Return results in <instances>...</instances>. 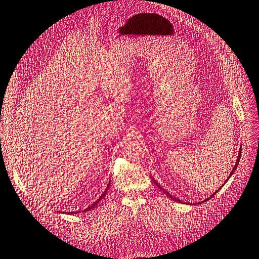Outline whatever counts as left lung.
Listing matches in <instances>:
<instances>
[{"instance_id":"8db88e82","label":"left lung","mask_w":259,"mask_h":259,"mask_svg":"<svg viewBox=\"0 0 259 259\" xmlns=\"http://www.w3.org/2000/svg\"><path fill=\"white\" fill-rule=\"evenodd\" d=\"M240 156H241V149H239V154H238V157H237V160H236V165H235V167H234V168H232V171H231V173H230V175H229V176H228V179H227V181L230 179V177H231V175H232V174H234V173H235V170L237 169V166H238V164H239V160H240ZM153 181L155 182V183H156V185H157V186H158V187H159V189H160L161 191H163V192H164V193H166L167 195H168V196H169V199H171V200H174V201H179V202H182L181 200H179V199H176V197H175V196H173V195H170V194L168 193V192H167L166 190H164V189H163V187H161L160 185H158V183H157V182H156V181H155L154 179H153ZM227 181H226V182H227ZM224 184H225V183H224ZM218 191H219V190H218ZM218 191H217V192H218ZM217 192H214V193H213V194H212V195H211L210 197H212V196H213V195H214V194L217 193ZM207 200H209V199H206L205 201H207ZM203 202H204V201H203Z\"/></svg>"}]
</instances>
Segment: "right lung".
<instances>
[{"instance_id": "right-lung-1", "label": "right lung", "mask_w": 259, "mask_h": 259, "mask_svg": "<svg viewBox=\"0 0 259 259\" xmlns=\"http://www.w3.org/2000/svg\"><path fill=\"white\" fill-rule=\"evenodd\" d=\"M109 186H110V182H109V184H108V187H106V189H105V191L103 192V193H102V195H101L100 197H99V200L98 201H95L94 202V203L92 204V205H90L89 207H86V209L83 211V212H85V211H89V210H91V209H93V207H95L96 205H98V203H99V202L101 201V200H102V197H104V195L106 194V192H108V189H109ZM68 213L69 214H72V213H74V212H68Z\"/></svg>"}]
</instances>
